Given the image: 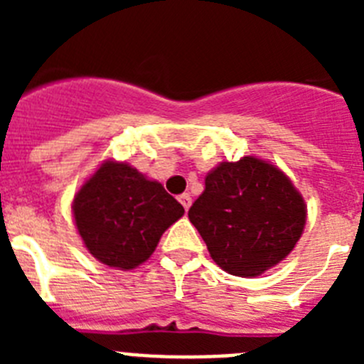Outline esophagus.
Returning <instances> with one entry per match:
<instances>
[{"instance_id": "34e87169", "label": "esophagus", "mask_w": 364, "mask_h": 364, "mask_svg": "<svg viewBox=\"0 0 364 364\" xmlns=\"http://www.w3.org/2000/svg\"><path fill=\"white\" fill-rule=\"evenodd\" d=\"M178 200H180V204L184 205V210L188 211L189 205H191V195H189V193H184V195H180Z\"/></svg>"}]
</instances>
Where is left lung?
<instances>
[{
  "mask_svg": "<svg viewBox=\"0 0 364 364\" xmlns=\"http://www.w3.org/2000/svg\"><path fill=\"white\" fill-rule=\"evenodd\" d=\"M188 217L224 272L257 277L294 250L306 205L279 167L244 156L208 173Z\"/></svg>",
  "mask_w": 364,
  "mask_h": 364,
  "instance_id": "left-lung-1",
  "label": "left lung"
}]
</instances>
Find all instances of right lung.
Listing matches in <instances>:
<instances>
[{"mask_svg":"<svg viewBox=\"0 0 364 364\" xmlns=\"http://www.w3.org/2000/svg\"><path fill=\"white\" fill-rule=\"evenodd\" d=\"M73 211L87 250L120 269L146 262L164 231L184 215L162 184L122 162L102 164L74 197Z\"/></svg>","mask_w":364,"mask_h":364,"instance_id":"add662e5","label":"right lung"}]
</instances>
